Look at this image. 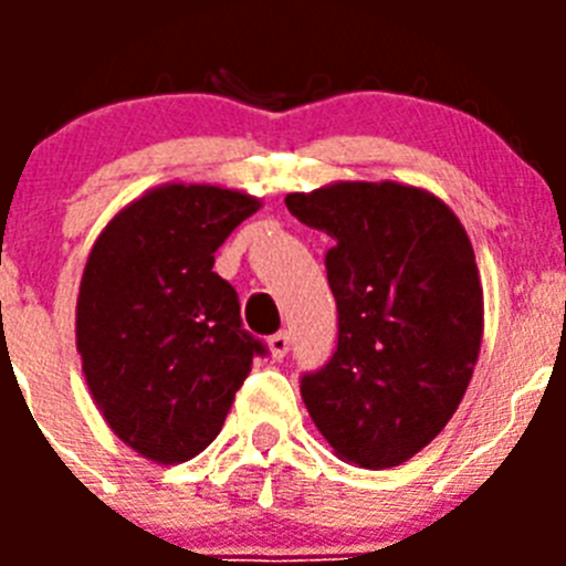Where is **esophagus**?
<instances>
[{"instance_id":"esophagus-1","label":"esophagus","mask_w":566,"mask_h":566,"mask_svg":"<svg viewBox=\"0 0 566 566\" xmlns=\"http://www.w3.org/2000/svg\"><path fill=\"white\" fill-rule=\"evenodd\" d=\"M269 352H272L274 359H283L289 354V334L286 332H277L269 337Z\"/></svg>"}]
</instances>
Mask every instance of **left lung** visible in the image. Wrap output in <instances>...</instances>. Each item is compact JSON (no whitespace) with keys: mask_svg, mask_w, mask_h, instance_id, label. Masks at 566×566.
Returning <instances> with one entry per match:
<instances>
[{"mask_svg":"<svg viewBox=\"0 0 566 566\" xmlns=\"http://www.w3.org/2000/svg\"><path fill=\"white\" fill-rule=\"evenodd\" d=\"M289 212L334 238L337 352L300 394L334 453L397 468L462 402L484 332L476 254L453 209L422 187L334 181L289 192Z\"/></svg>","mask_w":566,"mask_h":566,"instance_id":"left-lung-1","label":"left lung"}]
</instances>
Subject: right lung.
Instances as JSON below:
<instances>
[{
  "mask_svg": "<svg viewBox=\"0 0 566 566\" xmlns=\"http://www.w3.org/2000/svg\"><path fill=\"white\" fill-rule=\"evenodd\" d=\"M260 198L212 184H161L109 218L84 263L76 348L109 431L155 464L195 459L263 343L240 328L214 252Z\"/></svg>",
  "mask_w": 566,
  "mask_h": 566,
  "instance_id": "right-lung-1",
  "label": "right lung"
}]
</instances>
